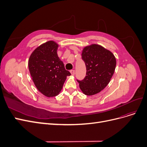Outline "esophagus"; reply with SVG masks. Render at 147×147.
I'll use <instances>...</instances> for the list:
<instances>
[{"instance_id": "obj_1", "label": "esophagus", "mask_w": 147, "mask_h": 147, "mask_svg": "<svg viewBox=\"0 0 147 147\" xmlns=\"http://www.w3.org/2000/svg\"><path fill=\"white\" fill-rule=\"evenodd\" d=\"M70 72L71 74H72V75H75V70H71Z\"/></svg>"}]
</instances>
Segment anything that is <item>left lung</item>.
Masks as SVG:
<instances>
[{
    "mask_svg": "<svg viewBox=\"0 0 147 147\" xmlns=\"http://www.w3.org/2000/svg\"><path fill=\"white\" fill-rule=\"evenodd\" d=\"M82 56L86 75L82 81L78 80L80 88L85 95H95L110 82L116 67V57L110 50L95 43L84 47Z\"/></svg>",
    "mask_w": 147,
    "mask_h": 147,
    "instance_id": "8db88e82",
    "label": "left lung"
}]
</instances>
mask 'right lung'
<instances>
[{
    "label": "right lung",
    "mask_w": 147,
    "mask_h": 147,
    "mask_svg": "<svg viewBox=\"0 0 147 147\" xmlns=\"http://www.w3.org/2000/svg\"><path fill=\"white\" fill-rule=\"evenodd\" d=\"M58 43L48 41L31 53L28 67L35 87L48 97L58 95L67 77L71 75L65 69L63 62L57 53Z\"/></svg>",
    "instance_id": "1"
}]
</instances>
